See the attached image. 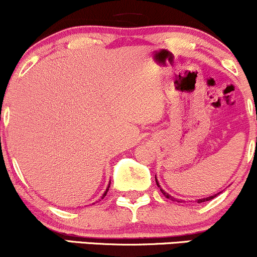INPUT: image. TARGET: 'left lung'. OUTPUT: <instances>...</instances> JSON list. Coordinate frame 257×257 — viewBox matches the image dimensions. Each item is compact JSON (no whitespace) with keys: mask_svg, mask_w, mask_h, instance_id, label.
Here are the masks:
<instances>
[{"mask_svg":"<svg viewBox=\"0 0 257 257\" xmlns=\"http://www.w3.org/2000/svg\"><path fill=\"white\" fill-rule=\"evenodd\" d=\"M156 184H158V186H159V188H160V185H159L158 180H156ZM160 190H161V192H162V194H164V195L166 196V197H167V198H170V200H172V201H176V198H173V197H172V196H170V195H168V194H167V192H165V191H164V190H162V189H160ZM216 196H218V194H216V195H214V196H210V197H207V198H202V200H198L197 202H198V203H202V202H206V201H210V200H213V198H214V197H216Z\"/></svg>","mask_w":257,"mask_h":257,"instance_id":"8db88e82","label":"left lung"}]
</instances>
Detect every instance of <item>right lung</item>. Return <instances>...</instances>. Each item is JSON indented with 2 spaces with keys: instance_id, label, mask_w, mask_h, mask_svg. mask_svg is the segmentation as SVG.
I'll list each match as a JSON object with an SVG mask.
<instances>
[{
  "instance_id": "obj_1",
  "label": "right lung",
  "mask_w": 257,
  "mask_h": 257,
  "mask_svg": "<svg viewBox=\"0 0 257 257\" xmlns=\"http://www.w3.org/2000/svg\"><path fill=\"white\" fill-rule=\"evenodd\" d=\"M108 190H109V186H108V188H107V190H105V192H104V194H103V197H104V196H105V195H107ZM103 197H102V198H103Z\"/></svg>"
}]
</instances>
